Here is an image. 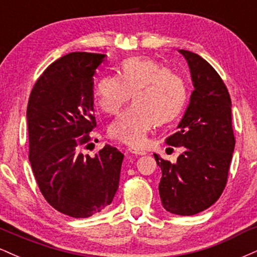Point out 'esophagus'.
I'll use <instances>...</instances> for the list:
<instances>
[{"label":"esophagus","instance_id":"34e87169","mask_svg":"<svg viewBox=\"0 0 257 257\" xmlns=\"http://www.w3.org/2000/svg\"><path fill=\"white\" fill-rule=\"evenodd\" d=\"M128 151L133 153V155H138V156H144L146 155V151L145 150H141V149H137V147H129Z\"/></svg>","mask_w":257,"mask_h":257}]
</instances>
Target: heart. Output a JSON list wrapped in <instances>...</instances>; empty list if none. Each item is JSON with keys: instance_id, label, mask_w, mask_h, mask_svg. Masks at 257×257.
Instances as JSON below:
<instances>
[{"instance_id": "obj_1", "label": "heart", "mask_w": 257, "mask_h": 257, "mask_svg": "<svg viewBox=\"0 0 257 257\" xmlns=\"http://www.w3.org/2000/svg\"><path fill=\"white\" fill-rule=\"evenodd\" d=\"M132 94L134 104L111 123L108 133L140 146L156 122L166 124L179 116L188 96L187 81L155 60L129 58L120 63L118 76H102L94 90L100 108L108 114L118 113Z\"/></svg>"}]
</instances>
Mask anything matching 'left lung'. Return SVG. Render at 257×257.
Returning a JSON list of instances; mask_svg holds the SVG:
<instances>
[{
    "instance_id": "obj_1",
    "label": "left lung",
    "mask_w": 257,
    "mask_h": 257,
    "mask_svg": "<svg viewBox=\"0 0 257 257\" xmlns=\"http://www.w3.org/2000/svg\"><path fill=\"white\" fill-rule=\"evenodd\" d=\"M190 66L194 90L178 128L167 144L184 147L176 163L155 153L162 170L159 196L167 211L198 214L211 206L225 190L235 139L231 98L219 73L190 51H179Z\"/></svg>"
}]
</instances>
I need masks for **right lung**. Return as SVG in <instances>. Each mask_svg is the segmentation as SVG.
<instances>
[{
    "mask_svg": "<svg viewBox=\"0 0 257 257\" xmlns=\"http://www.w3.org/2000/svg\"><path fill=\"white\" fill-rule=\"evenodd\" d=\"M105 57L75 52L58 59L35 83L26 111L29 159L41 193L53 208L76 219L111 204L124 157L110 145L94 157L81 151L96 126L93 76Z\"/></svg>",
    "mask_w": 257,
    "mask_h": 257,
    "instance_id": "obj_1",
    "label": "right lung"
}]
</instances>
